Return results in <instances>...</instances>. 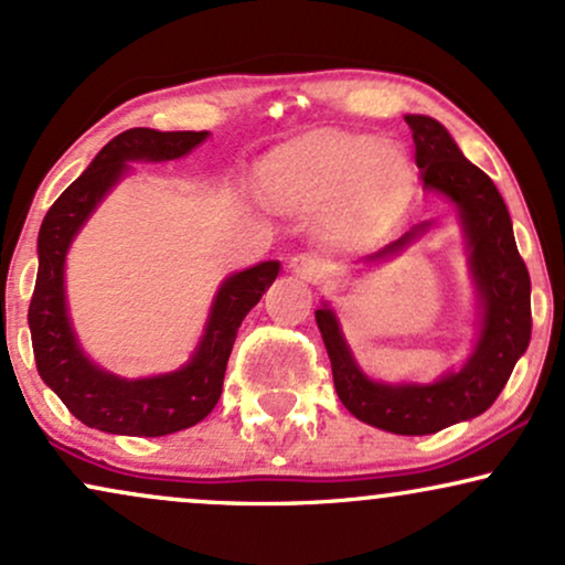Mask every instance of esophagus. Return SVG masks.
Wrapping results in <instances>:
<instances>
[{
  "label": "esophagus",
  "mask_w": 565,
  "mask_h": 565,
  "mask_svg": "<svg viewBox=\"0 0 565 565\" xmlns=\"http://www.w3.org/2000/svg\"><path fill=\"white\" fill-rule=\"evenodd\" d=\"M288 267L296 277H303V280H309V282H319L327 275V262L319 254H311V250L290 256Z\"/></svg>",
  "instance_id": "1"
}]
</instances>
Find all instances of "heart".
<instances>
[{"label": "heart", "mask_w": 565, "mask_h": 565, "mask_svg": "<svg viewBox=\"0 0 565 565\" xmlns=\"http://www.w3.org/2000/svg\"><path fill=\"white\" fill-rule=\"evenodd\" d=\"M411 183L406 149L372 136L319 134L303 138L264 167L262 188L285 206L338 201L345 220L377 225L403 206Z\"/></svg>", "instance_id": "b5f03b06"}]
</instances>
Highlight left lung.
I'll use <instances>...</instances> for the list:
<instances>
[{"mask_svg":"<svg viewBox=\"0 0 565 565\" xmlns=\"http://www.w3.org/2000/svg\"><path fill=\"white\" fill-rule=\"evenodd\" d=\"M406 122L414 136L422 185L452 201L461 217L479 301L475 351L461 369H450L427 385H390L372 380L359 366L330 303L322 301L315 315L343 406L356 419L393 435H431L450 424L475 419L495 403L532 338V282L513 238L511 214L495 183L461 154L435 117L406 115ZM429 227L431 222H419L398 241L366 256L364 264L393 259Z\"/></svg>","mask_w":565,"mask_h":565,"instance_id":"1","label":"left lung"}]
</instances>
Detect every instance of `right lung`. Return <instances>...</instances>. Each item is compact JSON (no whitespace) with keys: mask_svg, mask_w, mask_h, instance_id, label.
Masks as SVG:
<instances>
[{"mask_svg":"<svg viewBox=\"0 0 565 565\" xmlns=\"http://www.w3.org/2000/svg\"><path fill=\"white\" fill-rule=\"evenodd\" d=\"M206 138V130H125L104 146L75 183L65 188L41 222L39 275L28 306L33 356L41 380L60 395L70 414L90 429L162 437L193 427L212 414L222 395V380L238 327L280 271V262H259L225 277L209 306L196 351L175 372L141 380L117 377L96 366L81 348L65 296L70 243L102 199L130 170L128 162H170L191 154Z\"/></svg>","mask_w":565,"mask_h":565,"instance_id":"1","label":"right lung"}]
</instances>
